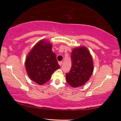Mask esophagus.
<instances>
[{
    "instance_id": "esophagus-1",
    "label": "esophagus",
    "mask_w": 121,
    "mask_h": 121,
    "mask_svg": "<svg viewBox=\"0 0 121 121\" xmlns=\"http://www.w3.org/2000/svg\"><path fill=\"white\" fill-rule=\"evenodd\" d=\"M58 64H59V65H60V66H61V65H62V64H63V62H62V61H60V62H58Z\"/></svg>"
}]
</instances>
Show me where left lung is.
<instances>
[{"label":"left lung","instance_id":"left-lung-1","mask_svg":"<svg viewBox=\"0 0 121 121\" xmlns=\"http://www.w3.org/2000/svg\"><path fill=\"white\" fill-rule=\"evenodd\" d=\"M71 68L66 73V81L70 86L78 87L88 81L94 69L90 53L85 47L73 49L71 55Z\"/></svg>","mask_w":121,"mask_h":121}]
</instances>
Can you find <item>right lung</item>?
Returning <instances> with one entry per match:
<instances>
[{
	"mask_svg": "<svg viewBox=\"0 0 121 121\" xmlns=\"http://www.w3.org/2000/svg\"><path fill=\"white\" fill-rule=\"evenodd\" d=\"M52 49V45L42 40L32 48L26 60V69L29 77L39 85L47 82L54 72L60 68Z\"/></svg>",
	"mask_w": 121,
	"mask_h": 121,
	"instance_id": "add662e5",
	"label": "right lung"
}]
</instances>
